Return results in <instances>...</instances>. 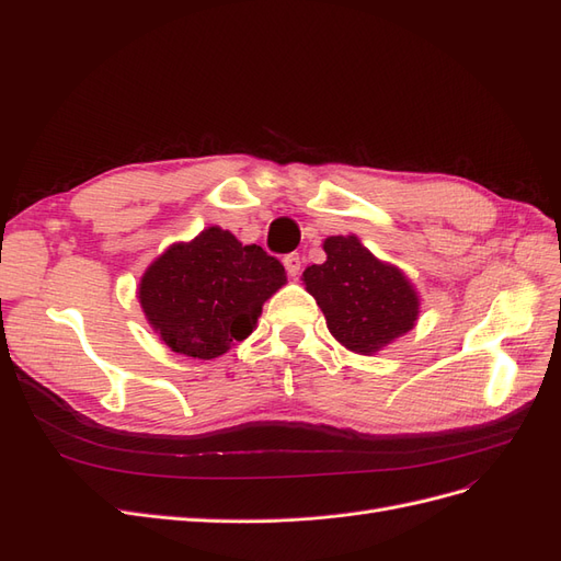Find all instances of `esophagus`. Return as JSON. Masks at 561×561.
Returning <instances> with one entry per match:
<instances>
[{
  "label": "esophagus",
  "instance_id": "1",
  "mask_svg": "<svg viewBox=\"0 0 561 561\" xmlns=\"http://www.w3.org/2000/svg\"><path fill=\"white\" fill-rule=\"evenodd\" d=\"M283 264H285V268H287V274H290L293 278H297V276H299V271H301V257H299L297 252H293V254H285Z\"/></svg>",
  "mask_w": 561,
  "mask_h": 561
}]
</instances>
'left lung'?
<instances>
[{
    "instance_id": "8db88e82",
    "label": "left lung",
    "mask_w": 561,
    "mask_h": 561,
    "mask_svg": "<svg viewBox=\"0 0 561 561\" xmlns=\"http://www.w3.org/2000/svg\"><path fill=\"white\" fill-rule=\"evenodd\" d=\"M322 250L328 260L307 266L301 280L339 344L375 355L414 330L421 299L402 268L375 257L355 233L328 236Z\"/></svg>"
}]
</instances>
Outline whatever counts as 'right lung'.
Returning a JSON list of instances; mask_svg holds the SVG:
<instances>
[{
  "instance_id": "1",
  "label": "right lung",
  "mask_w": 561,
  "mask_h": 561,
  "mask_svg": "<svg viewBox=\"0 0 561 561\" xmlns=\"http://www.w3.org/2000/svg\"><path fill=\"white\" fill-rule=\"evenodd\" d=\"M285 283L276 257L215 225L168 245L142 274L138 299L168 348L213 360L252 334L264 301Z\"/></svg>"
}]
</instances>
